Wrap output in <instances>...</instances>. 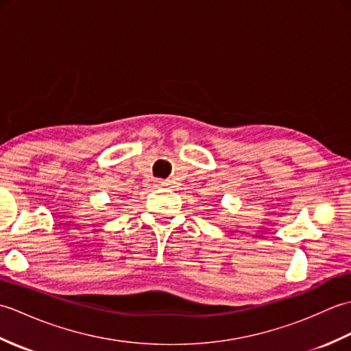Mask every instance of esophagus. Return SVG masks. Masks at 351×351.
<instances>
[{
    "label": "esophagus",
    "instance_id": "obj_1",
    "mask_svg": "<svg viewBox=\"0 0 351 351\" xmlns=\"http://www.w3.org/2000/svg\"><path fill=\"white\" fill-rule=\"evenodd\" d=\"M169 182L167 181H156V187H167Z\"/></svg>",
    "mask_w": 351,
    "mask_h": 351
}]
</instances>
